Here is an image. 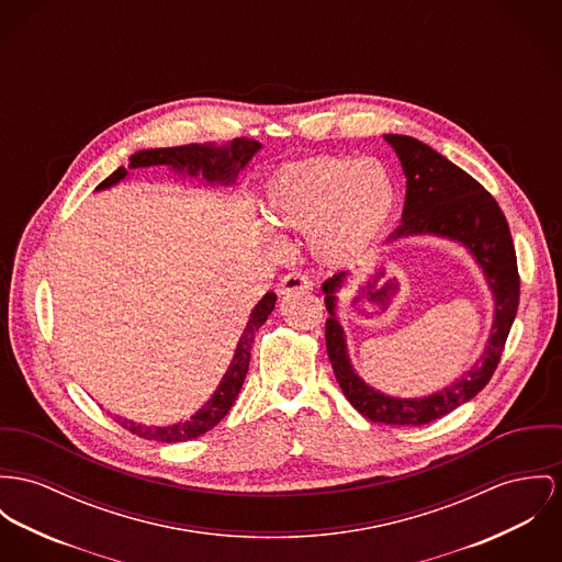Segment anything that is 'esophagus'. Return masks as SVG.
Segmentation results:
<instances>
[{"label":"esophagus","instance_id":"1","mask_svg":"<svg viewBox=\"0 0 562 562\" xmlns=\"http://www.w3.org/2000/svg\"><path fill=\"white\" fill-rule=\"evenodd\" d=\"M314 286L312 278L305 276L302 271H293L289 276H284L278 284V293L280 295H289V293H295V291H310Z\"/></svg>","mask_w":562,"mask_h":562}]
</instances>
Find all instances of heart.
Wrapping results in <instances>:
<instances>
[{
	"mask_svg": "<svg viewBox=\"0 0 562 562\" xmlns=\"http://www.w3.org/2000/svg\"><path fill=\"white\" fill-rule=\"evenodd\" d=\"M397 190L376 158L318 156L280 167L267 181L265 217L282 233L307 235L310 250L325 265L359 259L395 214ZM269 241L280 248L278 235Z\"/></svg>",
	"mask_w": 562,
	"mask_h": 562,
	"instance_id": "b5f03b06",
	"label": "heart"
}]
</instances>
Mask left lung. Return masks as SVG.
I'll use <instances>...</instances> for the list:
<instances>
[{
    "label": "left lung",
    "mask_w": 562,
    "mask_h": 562,
    "mask_svg": "<svg viewBox=\"0 0 562 562\" xmlns=\"http://www.w3.org/2000/svg\"><path fill=\"white\" fill-rule=\"evenodd\" d=\"M385 140L395 149L406 175L402 224L389 241L413 235H436L462 244L483 269L485 282L494 295L490 340L475 366L449 387L411 400L385 395L366 385L350 366L336 297L348 273L340 271L323 284L329 312L325 342L338 385L366 419L387 426H426L473 400L490 383L518 312V260L507 217L476 179L413 136L385 134Z\"/></svg>",
    "instance_id": "8db88e82"
}]
</instances>
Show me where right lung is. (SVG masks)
I'll return each instance as SVG.
<instances>
[{"mask_svg": "<svg viewBox=\"0 0 562 562\" xmlns=\"http://www.w3.org/2000/svg\"><path fill=\"white\" fill-rule=\"evenodd\" d=\"M259 149L260 143L252 138H235L231 145H222V147L190 143V145H179V147L145 149V151H136L134 156H130L128 169L171 167L177 173H188L190 177L203 173V179L207 183L228 186L237 179V173L250 162V158ZM126 175L128 171L124 167H120L115 173L109 175L102 183H98L95 190L111 188V186L120 183ZM273 305H276V293H271V291L255 305L250 321L235 348L233 361L220 381V387L214 391L212 400H207V404L196 415H192L186 422L167 426V428L140 426V424H134V422L122 419V417H117V424H122V428H126L128 432L147 438V440H158V442H183V440H192L201 434L210 432L226 417V413L235 404L241 385L246 381V374H248L250 348L255 342V334L259 331L260 325L271 314Z\"/></svg>", "mask_w": 562, "mask_h": 562, "instance_id": "add662e5", "label": "right lung"}]
</instances>
